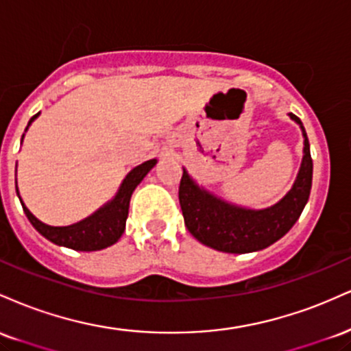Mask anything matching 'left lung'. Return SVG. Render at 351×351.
Instances as JSON below:
<instances>
[{"label": "left lung", "instance_id": "left-lung-1", "mask_svg": "<svg viewBox=\"0 0 351 351\" xmlns=\"http://www.w3.org/2000/svg\"><path fill=\"white\" fill-rule=\"evenodd\" d=\"M289 115L300 123L304 132V160L292 189L274 206L261 211L232 206L199 189L183 170L178 189L180 206L188 231L201 244L231 254L261 251L287 234L299 219L310 196L313 162L304 125L297 115Z\"/></svg>", "mask_w": 351, "mask_h": 351}]
</instances>
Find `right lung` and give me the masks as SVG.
<instances>
[{"label": "right lung", "instance_id": "obj_1", "mask_svg": "<svg viewBox=\"0 0 351 351\" xmlns=\"http://www.w3.org/2000/svg\"><path fill=\"white\" fill-rule=\"evenodd\" d=\"M36 117H38V114L31 117L29 123L33 122ZM155 163L156 160H148V162L134 168L128 173L127 178L123 180L119 193L110 203L100 208L95 215L88 216L87 219L80 221L77 224H72V226H47V224L36 219L29 213V209L24 206V203H21L23 209L26 213L27 219L31 221V224L46 239L52 241L54 244L66 245V247L75 249V251H100V249H106L108 245L115 244L120 239V236L123 234L132 193H134L136 184L145 178V175L155 167ZM16 193H18V188H16Z\"/></svg>", "mask_w": 351, "mask_h": 351}]
</instances>
